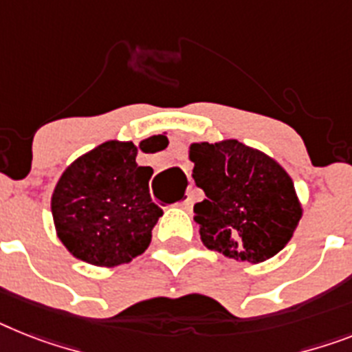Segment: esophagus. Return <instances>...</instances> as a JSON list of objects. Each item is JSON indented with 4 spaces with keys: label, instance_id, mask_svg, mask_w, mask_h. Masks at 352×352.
Wrapping results in <instances>:
<instances>
[{
    "label": "esophagus",
    "instance_id": "esophagus-1",
    "mask_svg": "<svg viewBox=\"0 0 352 352\" xmlns=\"http://www.w3.org/2000/svg\"><path fill=\"white\" fill-rule=\"evenodd\" d=\"M192 192L190 190H187V194H185V197H183V201L179 203V207L185 208V210H190L192 208Z\"/></svg>",
    "mask_w": 352,
    "mask_h": 352
}]
</instances>
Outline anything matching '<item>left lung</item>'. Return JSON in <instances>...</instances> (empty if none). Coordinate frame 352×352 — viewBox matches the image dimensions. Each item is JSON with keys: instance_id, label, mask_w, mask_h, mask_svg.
<instances>
[{"instance_id": "left-lung-1", "label": "left lung", "mask_w": 352, "mask_h": 352, "mask_svg": "<svg viewBox=\"0 0 352 352\" xmlns=\"http://www.w3.org/2000/svg\"><path fill=\"white\" fill-rule=\"evenodd\" d=\"M192 178L207 196L194 205L203 245L252 264L274 257L302 216L292 178L272 160L237 140L192 144Z\"/></svg>"}]
</instances>
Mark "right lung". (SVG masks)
I'll return each mask as SVG.
<instances>
[{"instance_id": "obj_1", "label": "right lung", "mask_w": 352, "mask_h": 352, "mask_svg": "<svg viewBox=\"0 0 352 352\" xmlns=\"http://www.w3.org/2000/svg\"><path fill=\"white\" fill-rule=\"evenodd\" d=\"M136 155L133 142H106L60 176L52 214L59 239L77 259L118 266L149 246L164 210L151 199L153 169L136 164Z\"/></svg>"}]
</instances>
